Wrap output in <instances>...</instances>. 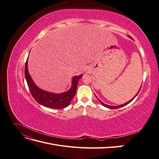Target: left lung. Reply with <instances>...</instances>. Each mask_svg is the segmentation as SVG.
Returning <instances> with one entry per match:
<instances>
[{
    "instance_id": "8db88e82",
    "label": "left lung",
    "mask_w": 159,
    "mask_h": 159,
    "mask_svg": "<svg viewBox=\"0 0 159 159\" xmlns=\"http://www.w3.org/2000/svg\"><path fill=\"white\" fill-rule=\"evenodd\" d=\"M142 86V85H141ZM141 87L140 88V89H139V91H140L141 90ZM139 91H138V92H137V93L135 95V96H134V97L132 99H131V100H130V101H129V102H127V103H124V104H122V105H118V106H111V105H106V104H105V103H103L102 102H101V101L98 99V100L99 101V102L101 103H102V105H103V106H105V107H107V108H109V109H117V108H120V107H123V106H125V105H127V104H129L130 102H132V101L134 99V98H135L136 97V96L137 95V94L139 93ZM96 96V95H95ZM96 97H97V96H96Z\"/></svg>"
}]
</instances>
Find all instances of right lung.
Returning a JSON list of instances; mask_svg holds the SVG:
<instances>
[{"mask_svg": "<svg viewBox=\"0 0 159 159\" xmlns=\"http://www.w3.org/2000/svg\"><path fill=\"white\" fill-rule=\"evenodd\" d=\"M25 74L32 97L38 103L52 109H63L68 106L75 94L78 81L83 75L81 74L79 76H74L72 78L71 88L68 91L62 93L56 94L40 89L34 83L28 71V60L26 61Z\"/></svg>", "mask_w": 159, "mask_h": 159, "instance_id": "right-lung-1", "label": "right lung"}]
</instances>
